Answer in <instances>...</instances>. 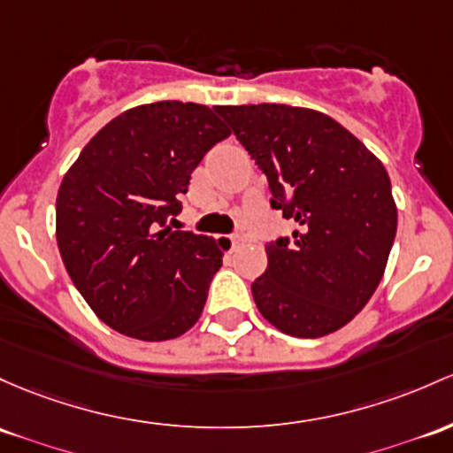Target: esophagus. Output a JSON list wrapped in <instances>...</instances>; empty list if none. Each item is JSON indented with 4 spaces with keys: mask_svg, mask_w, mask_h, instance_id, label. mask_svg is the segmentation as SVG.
Returning a JSON list of instances; mask_svg holds the SVG:
<instances>
[{
    "mask_svg": "<svg viewBox=\"0 0 453 453\" xmlns=\"http://www.w3.org/2000/svg\"><path fill=\"white\" fill-rule=\"evenodd\" d=\"M230 241H232V245H241V242H242V234H232L230 236Z\"/></svg>",
    "mask_w": 453,
    "mask_h": 453,
    "instance_id": "34e87169",
    "label": "esophagus"
}]
</instances>
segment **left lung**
I'll return each mask as SVG.
<instances>
[{
  "label": "left lung",
  "mask_w": 453,
  "mask_h": 453,
  "mask_svg": "<svg viewBox=\"0 0 453 453\" xmlns=\"http://www.w3.org/2000/svg\"><path fill=\"white\" fill-rule=\"evenodd\" d=\"M296 221L266 242L251 283L260 314L292 337H322L359 314L385 273L397 211L382 163L340 122L290 105L215 107Z\"/></svg>",
  "instance_id": "8db88e82"
}]
</instances>
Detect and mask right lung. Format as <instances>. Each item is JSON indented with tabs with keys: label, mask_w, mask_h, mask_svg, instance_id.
<instances>
[{
	"label": "right lung",
	"mask_w": 453,
	"mask_h": 453,
	"mask_svg": "<svg viewBox=\"0 0 453 453\" xmlns=\"http://www.w3.org/2000/svg\"><path fill=\"white\" fill-rule=\"evenodd\" d=\"M230 128L212 109L161 101L96 133L58 191V247L94 314L143 342L182 335L200 318L227 238L172 230L203 154Z\"/></svg>",
	"instance_id": "right-lung-1"
}]
</instances>
